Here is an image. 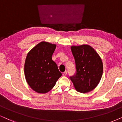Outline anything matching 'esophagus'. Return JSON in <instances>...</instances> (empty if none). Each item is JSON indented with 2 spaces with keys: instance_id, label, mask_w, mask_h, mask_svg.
Wrapping results in <instances>:
<instances>
[{
  "instance_id": "esophagus-1",
  "label": "esophagus",
  "mask_w": 122,
  "mask_h": 122,
  "mask_svg": "<svg viewBox=\"0 0 122 122\" xmlns=\"http://www.w3.org/2000/svg\"><path fill=\"white\" fill-rule=\"evenodd\" d=\"M67 71H65L63 72V76H66V75H67Z\"/></svg>"
}]
</instances>
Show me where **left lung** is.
Returning a JSON list of instances; mask_svg holds the SVG:
<instances>
[{
	"label": "left lung",
	"instance_id": "obj_1",
	"mask_svg": "<svg viewBox=\"0 0 122 122\" xmlns=\"http://www.w3.org/2000/svg\"><path fill=\"white\" fill-rule=\"evenodd\" d=\"M71 50L75 60L76 72L70 78L77 91L87 93L99 83L103 72L101 58L88 45L72 46Z\"/></svg>",
	"mask_w": 122,
	"mask_h": 122
}]
</instances>
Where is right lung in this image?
Wrapping results in <instances>:
<instances>
[{
	"instance_id": "right-lung-1",
	"label": "right lung",
	"mask_w": 122,
	"mask_h": 122,
	"mask_svg": "<svg viewBox=\"0 0 122 122\" xmlns=\"http://www.w3.org/2000/svg\"><path fill=\"white\" fill-rule=\"evenodd\" d=\"M56 46L41 41L27 54L24 67L25 76L30 87L39 93L53 88L62 74L52 59Z\"/></svg>"
}]
</instances>
